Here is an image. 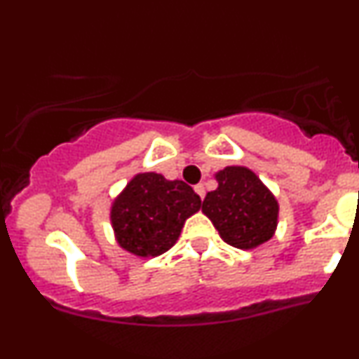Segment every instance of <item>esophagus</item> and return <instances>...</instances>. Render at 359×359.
<instances>
[{
  "label": "esophagus",
  "mask_w": 359,
  "mask_h": 359,
  "mask_svg": "<svg viewBox=\"0 0 359 359\" xmlns=\"http://www.w3.org/2000/svg\"><path fill=\"white\" fill-rule=\"evenodd\" d=\"M194 191H196V194L201 197V199H204V196H205V187H204V184H197L196 187H194Z\"/></svg>",
  "instance_id": "1"
}]
</instances>
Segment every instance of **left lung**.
Segmentation results:
<instances>
[{
	"mask_svg": "<svg viewBox=\"0 0 359 359\" xmlns=\"http://www.w3.org/2000/svg\"><path fill=\"white\" fill-rule=\"evenodd\" d=\"M217 189L205 194L203 212L228 245L251 250L273 236L278 203L255 172L226 167L216 174Z\"/></svg>",
	"mask_w": 359,
	"mask_h": 359,
	"instance_id": "obj_1",
	"label": "left lung"
}]
</instances>
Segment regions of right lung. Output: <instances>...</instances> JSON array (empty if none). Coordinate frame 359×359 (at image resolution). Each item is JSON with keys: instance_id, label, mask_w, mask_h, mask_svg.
Segmentation results:
<instances>
[{"instance_id": "1", "label": "right lung", "mask_w": 359, "mask_h": 359, "mask_svg": "<svg viewBox=\"0 0 359 359\" xmlns=\"http://www.w3.org/2000/svg\"><path fill=\"white\" fill-rule=\"evenodd\" d=\"M201 209V197L182 180L154 172L130 180L111 208V224L121 248L137 257H158L175 245L189 216Z\"/></svg>"}]
</instances>
